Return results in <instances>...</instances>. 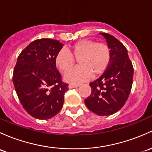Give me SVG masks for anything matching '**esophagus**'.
<instances>
[{"instance_id":"34e87169","label":"esophagus","mask_w":152,"mask_h":152,"mask_svg":"<svg viewBox=\"0 0 152 152\" xmlns=\"http://www.w3.org/2000/svg\"><path fill=\"white\" fill-rule=\"evenodd\" d=\"M79 87V84H70L69 85H68V87H69V89H71V88H75V87Z\"/></svg>"}]
</instances>
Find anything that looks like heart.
Returning a JSON list of instances; mask_svg holds the SVG:
<instances>
[{
  "mask_svg": "<svg viewBox=\"0 0 152 152\" xmlns=\"http://www.w3.org/2000/svg\"><path fill=\"white\" fill-rule=\"evenodd\" d=\"M78 60L79 66L70 70L65 79L73 84H80L89 78L105 71L111 59V51L105 43L90 39L77 41L67 49H61L55 57V63L61 72L65 73Z\"/></svg>",
  "mask_w": 152,
  "mask_h": 152,
  "instance_id": "obj_1",
  "label": "heart"
}]
</instances>
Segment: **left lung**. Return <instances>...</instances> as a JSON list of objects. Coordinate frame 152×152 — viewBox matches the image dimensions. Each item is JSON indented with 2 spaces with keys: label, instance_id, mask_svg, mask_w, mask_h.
<instances>
[{
  "label": "left lung",
  "instance_id": "1",
  "mask_svg": "<svg viewBox=\"0 0 152 152\" xmlns=\"http://www.w3.org/2000/svg\"><path fill=\"white\" fill-rule=\"evenodd\" d=\"M111 51L108 68L100 77L89 84L92 92L84 100L91 111L109 116L121 109L130 95L133 79V66L126 47L114 36L100 33Z\"/></svg>",
  "mask_w": 152,
  "mask_h": 152
}]
</instances>
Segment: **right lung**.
I'll list each match as a JSON object with an SVG mask.
<instances>
[{
	"label": "right lung",
	"instance_id": "right-lung-1",
	"mask_svg": "<svg viewBox=\"0 0 152 152\" xmlns=\"http://www.w3.org/2000/svg\"><path fill=\"white\" fill-rule=\"evenodd\" d=\"M63 45L57 40L41 38L18 56L12 77L14 88L24 109L36 119H51L63 105L68 84L63 81L55 63Z\"/></svg>",
	"mask_w": 152,
	"mask_h": 152
}]
</instances>
